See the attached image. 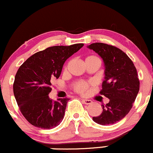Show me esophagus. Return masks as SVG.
<instances>
[{
  "mask_svg": "<svg viewBox=\"0 0 153 153\" xmlns=\"http://www.w3.org/2000/svg\"><path fill=\"white\" fill-rule=\"evenodd\" d=\"M82 100V102L84 104V105H90V104L92 103V101L90 100H87V99H83Z\"/></svg>",
  "mask_w": 153,
  "mask_h": 153,
  "instance_id": "esophagus-1",
  "label": "esophagus"
}]
</instances>
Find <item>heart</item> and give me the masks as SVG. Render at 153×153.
Here are the masks:
<instances>
[{
	"instance_id": "1",
	"label": "heart",
	"mask_w": 153,
	"mask_h": 153,
	"mask_svg": "<svg viewBox=\"0 0 153 153\" xmlns=\"http://www.w3.org/2000/svg\"><path fill=\"white\" fill-rule=\"evenodd\" d=\"M85 62H99L100 63V59L97 56L89 55L85 58ZM74 90L79 93H84L89 88V84L83 81H79L74 85Z\"/></svg>"
}]
</instances>
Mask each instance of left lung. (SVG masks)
Returning <instances> with one entry per match:
<instances>
[{"label": "left lung", "mask_w": 153, "mask_h": 153, "mask_svg": "<svg viewBox=\"0 0 153 153\" xmlns=\"http://www.w3.org/2000/svg\"><path fill=\"white\" fill-rule=\"evenodd\" d=\"M87 47L103 59L105 76L100 93L109 100L102 105L101 114L92 119L102 125H112L128 114L137 97L140 89L137 69L128 56L115 46L94 43Z\"/></svg>", "instance_id": "8db88e82"}]
</instances>
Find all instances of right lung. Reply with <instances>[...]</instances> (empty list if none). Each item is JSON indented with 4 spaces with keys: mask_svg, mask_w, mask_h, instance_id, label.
Wrapping results in <instances>:
<instances>
[{
    "mask_svg": "<svg viewBox=\"0 0 153 153\" xmlns=\"http://www.w3.org/2000/svg\"><path fill=\"white\" fill-rule=\"evenodd\" d=\"M83 44L55 46L34 53L19 67L13 83V94L27 121L41 129H52L64 119L69 99L53 101L48 97L51 82L58 79L63 65Z\"/></svg>",
    "mask_w": 153,
    "mask_h": 153,
    "instance_id": "obj_1",
    "label": "right lung"
}]
</instances>
